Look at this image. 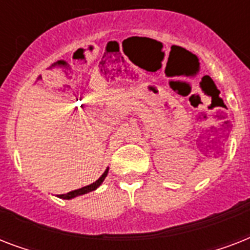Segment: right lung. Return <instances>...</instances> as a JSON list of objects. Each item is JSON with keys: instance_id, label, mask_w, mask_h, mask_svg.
Masks as SVG:
<instances>
[{"instance_id": "1", "label": "right lung", "mask_w": 250, "mask_h": 250, "mask_svg": "<svg viewBox=\"0 0 250 250\" xmlns=\"http://www.w3.org/2000/svg\"><path fill=\"white\" fill-rule=\"evenodd\" d=\"M107 171H109V168H106L105 172H104V174L101 175V178L98 179V180H96V182H94V183H92V184H89V186L83 187V188H80V189L71 190V192H68V193L60 194L58 197H60V198H64V200H70V198H74V197H76V196H80V194H85V193H88V192H92V190L97 189L98 187L101 186V183L104 182V180H105L106 175H107Z\"/></svg>"}]
</instances>
